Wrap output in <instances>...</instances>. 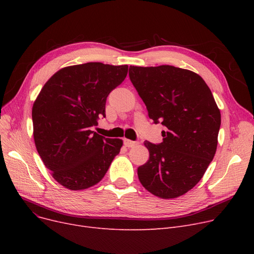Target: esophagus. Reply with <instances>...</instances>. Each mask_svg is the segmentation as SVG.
Wrapping results in <instances>:
<instances>
[{
	"label": "esophagus",
	"instance_id": "esophagus-1",
	"mask_svg": "<svg viewBox=\"0 0 254 254\" xmlns=\"http://www.w3.org/2000/svg\"><path fill=\"white\" fill-rule=\"evenodd\" d=\"M124 144L126 145V147H132V146L137 145V142L131 141V140H128V139L125 138V139H124Z\"/></svg>",
	"mask_w": 254,
	"mask_h": 254
}]
</instances>
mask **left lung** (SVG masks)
I'll use <instances>...</instances> for the list:
<instances>
[{
    "label": "left lung",
    "instance_id": "1",
    "mask_svg": "<svg viewBox=\"0 0 254 254\" xmlns=\"http://www.w3.org/2000/svg\"><path fill=\"white\" fill-rule=\"evenodd\" d=\"M129 79L153 123H161L163 142L145 141L147 163L138 168L141 184L162 198L178 197L202 179L215 155L221 116L203 78L176 66H135Z\"/></svg>",
    "mask_w": 254,
    "mask_h": 254
}]
</instances>
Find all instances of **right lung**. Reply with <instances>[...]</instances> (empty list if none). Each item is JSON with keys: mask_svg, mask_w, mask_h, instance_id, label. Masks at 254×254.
Here are the masks:
<instances>
[{"mask_svg": "<svg viewBox=\"0 0 254 254\" xmlns=\"http://www.w3.org/2000/svg\"><path fill=\"white\" fill-rule=\"evenodd\" d=\"M128 65L86 63L58 71L32 110L37 151L52 177L71 190L100 182L123 140L105 138L91 127L105 117L109 93L127 77Z\"/></svg>", "mask_w": 254, "mask_h": 254, "instance_id": "add662e5", "label": "right lung"}]
</instances>
